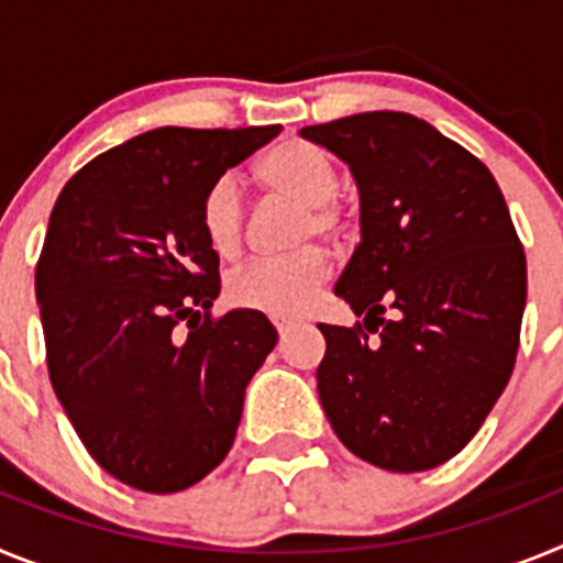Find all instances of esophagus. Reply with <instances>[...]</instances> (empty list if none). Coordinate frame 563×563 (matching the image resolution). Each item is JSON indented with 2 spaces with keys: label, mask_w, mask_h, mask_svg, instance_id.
Returning a JSON list of instances; mask_svg holds the SVG:
<instances>
[{
  "label": "esophagus",
  "mask_w": 563,
  "mask_h": 563,
  "mask_svg": "<svg viewBox=\"0 0 563 563\" xmlns=\"http://www.w3.org/2000/svg\"><path fill=\"white\" fill-rule=\"evenodd\" d=\"M273 327L278 330V335H287V330L292 327V321H287V318H273Z\"/></svg>",
  "instance_id": "34e87169"
}]
</instances>
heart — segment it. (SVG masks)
Segmentation results:
<instances>
[{"label": "heart", "mask_w": 563, "mask_h": 563, "mask_svg": "<svg viewBox=\"0 0 563 563\" xmlns=\"http://www.w3.org/2000/svg\"><path fill=\"white\" fill-rule=\"evenodd\" d=\"M258 183L307 208L301 242L341 233L343 213L335 202L341 172L332 154L305 137H285L258 161ZM200 228L208 247L228 258L245 242V200L236 177L222 174L206 188L200 202ZM330 265L321 251H305L292 258H253L228 276V296L239 307L267 316H296L324 287Z\"/></svg>", "instance_id": "heart-1"}]
</instances>
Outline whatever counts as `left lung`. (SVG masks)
<instances>
[{
    "label": "left lung",
    "instance_id": "obj_1",
    "mask_svg": "<svg viewBox=\"0 0 563 563\" xmlns=\"http://www.w3.org/2000/svg\"><path fill=\"white\" fill-rule=\"evenodd\" d=\"M301 137L338 154L361 194V245L335 296L363 321L318 324L324 415L361 460L431 471L514 372L527 262L507 202L485 163L415 114H350Z\"/></svg>",
    "mask_w": 563,
    "mask_h": 563
}]
</instances>
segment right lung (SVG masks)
<instances>
[{"label":"right lung","instance_id":"add662e5","mask_svg":"<svg viewBox=\"0 0 563 563\" xmlns=\"http://www.w3.org/2000/svg\"><path fill=\"white\" fill-rule=\"evenodd\" d=\"M278 132L152 129L73 174L49 213L36 265L49 383L123 485L177 494L231 451L247 383L278 335L258 310L211 316L220 256L200 202Z\"/></svg>","mask_w":563,"mask_h":563}]
</instances>
